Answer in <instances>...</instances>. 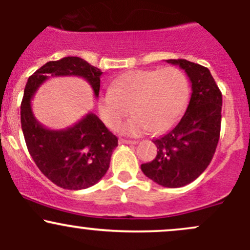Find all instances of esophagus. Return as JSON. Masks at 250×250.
Listing matches in <instances>:
<instances>
[{"instance_id":"1","label":"esophagus","mask_w":250,"mask_h":250,"mask_svg":"<svg viewBox=\"0 0 250 250\" xmlns=\"http://www.w3.org/2000/svg\"><path fill=\"white\" fill-rule=\"evenodd\" d=\"M120 144H127V145H135V144H137V141H135V140L120 139Z\"/></svg>"}]
</instances>
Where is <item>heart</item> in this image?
Masks as SVG:
<instances>
[{"label":"heart","mask_w":250,"mask_h":250,"mask_svg":"<svg viewBox=\"0 0 250 250\" xmlns=\"http://www.w3.org/2000/svg\"><path fill=\"white\" fill-rule=\"evenodd\" d=\"M188 97V80L176 67L132 70L115 78L109 90L100 94L98 109L105 125L112 129L129 115L130 109L134 117L120 128L121 132L140 135L148 130L157 134L175 123Z\"/></svg>","instance_id":"obj_1"}]
</instances>
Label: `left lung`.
<instances>
[{
	"label": "left lung",
	"instance_id": "1",
	"mask_svg": "<svg viewBox=\"0 0 250 250\" xmlns=\"http://www.w3.org/2000/svg\"><path fill=\"white\" fill-rule=\"evenodd\" d=\"M167 62L186 72L192 93L175 127L153 140L157 155L141 170L158 185L175 188L196 180L210 163L220 137L223 95L207 67L185 59Z\"/></svg>",
	"mask_w": 250,
	"mask_h": 250
}]
</instances>
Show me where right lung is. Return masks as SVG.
<instances>
[{"label":"right lung","instance_id":"add662e5","mask_svg":"<svg viewBox=\"0 0 250 250\" xmlns=\"http://www.w3.org/2000/svg\"><path fill=\"white\" fill-rule=\"evenodd\" d=\"M102 70L78 57L48 62L27 80L20 121L27 150L39 169L65 190H83L95 185L110 167L118 140L93 112L65 129H49L34 116L31 99L50 77L76 76L87 81L99 97Z\"/></svg>","mask_w":250,"mask_h":250}]
</instances>
